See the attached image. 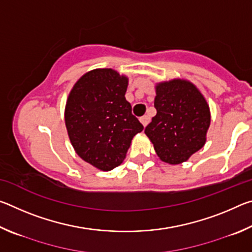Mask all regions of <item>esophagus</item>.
<instances>
[{
    "label": "esophagus",
    "instance_id": "34e87169",
    "mask_svg": "<svg viewBox=\"0 0 252 252\" xmlns=\"http://www.w3.org/2000/svg\"><path fill=\"white\" fill-rule=\"evenodd\" d=\"M140 122L142 123L143 126H147L148 123L150 122V118H149L148 116H143V117L140 118Z\"/></svg>",
    "mask_w": 252,
    "mask_h": 252
}]
</instances>
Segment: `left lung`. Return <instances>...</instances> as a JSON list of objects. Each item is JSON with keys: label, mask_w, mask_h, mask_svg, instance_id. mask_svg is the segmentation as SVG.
<instances>
[{"label": "left lung", "mask_w": 252, "mask_h": 252, "mask_svg": "<svg viewBox=\"0 0 252 252\" xmlns=\"http://www.w3.org/2000/svg\"><path fill=\"white\" fill-rule=\"evenodd\" d=\"M156 93L157 114L144 133L162 161L182 163L206 143L210 109L198 88L187 80L158 83Z\"/></svg>", "instance_id": "8db88e82"}]
</instances>
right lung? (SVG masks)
<instances>
[{"mask_svg": "<svg viewBox=\"0 0 252 252\" xmlns=\"http://www.w3.org/2000/svg\"><path fill=\"white\" fill-rule=\"evenodd\" d=\"M127 78L112 69H95L76 81L66 100L64 120L81 159L110 171L126 159L133 136L143 126L126 100Z\"/></svg>", "mask_w": 252, "mask_h": 252, "instance_id": "obj_1", "label": "right lung"}]
</instances>
